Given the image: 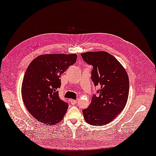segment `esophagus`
Returning <instances> with one entry per match:
<instances>
[{"instance_id":"esophagus-1","label":"esophagus","mask_w":156,"mask_h":156,"mask_svg":"<svg viewBox=\"0 0 156 156\" xmlns=\"http://www.w3.org/2000/svg\"><path fill=\"white\" fill-rule=\"evenodd\" d=\"M70 103H71L72 105H75L76 103H77V101H76V100H75V99H70Z\"/></svg>"}]
</instances>
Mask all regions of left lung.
Wrapping results in <instances>:
<instances>
[{"label": "left lung", "mask_w": 156, "mask_h": 156, "mask_svg": "<svg viewBox=\"0 0 156 156\" xmlns=\"http://www.w3.org/2000/svg\"><path fill=\"white\" fill-rule=\"evenodd\" d=\"M87 64L93 66L91 80L99 86L91 103L82 112L85 121L92 125H105L122 112L129 96V80L125 69L113 55L105 51L82 53Z\"/></svg>", "instance_id": "obj_1"}]
</instances>
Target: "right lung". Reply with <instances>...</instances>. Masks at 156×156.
Wrapping results in <instances>:
<instances>
[{
  "label": "right lung",
  "mask_w": 156,
  "mask_h": 156,
  "mask_svg": "<svg viewBox=\"0 0 156 156\" xmlns=\"http://www.w3.org/2000/svg\"><path fill=\"white\" fill-rule=\"evenodd\" d=\"M76 54L40 55L27 67L23 79L22 95L29 113L48 125L58 123L69 105L58 96L61 74L76 62Z\"/></svg>",
  "instance_id": "add662e5"
}]
</instances>
